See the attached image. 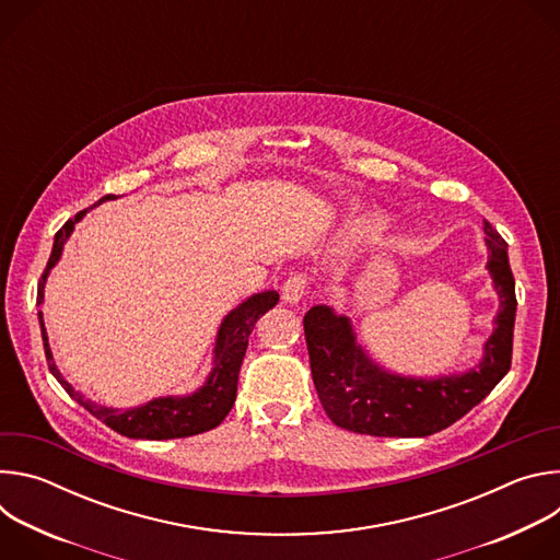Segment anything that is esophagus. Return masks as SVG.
<instances>
[{"instance_id": "1", "label": "esophagus", "mask_w": 560, "mask_h": 560, "mask_svg": "<svg viewBox=\"0 0 560 560\" xmlns=\"http://www.w3.org/2000/svg\"><path fill=\"white\" fill-rule=\"evenodd\" d=\"M307 283H310L307 272H294V275H290V277L283 281V288H281L283 301H285V303H296V301L305 294Z\"/></svg>"}]
</instances>
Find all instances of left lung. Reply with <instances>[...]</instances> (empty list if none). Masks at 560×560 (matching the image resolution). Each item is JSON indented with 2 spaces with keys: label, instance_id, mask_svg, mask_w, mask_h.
<instances>
[{
  "label": "left lung",
  "instance_id": "left-lung-1",
  "mask_svg": "<svg viewBox=\"0 0 560 560\" xmlns=\"http://www.w3.org/2000/svg\"><path fill=\"white\" fill-rule=\"evenodd\" d=\"M488 270L501 296L497 330L476 370L443 378H406L376 368L354 343L346 316L314 305L303 316L314 387L330 421L370 436H430L456 423L497 387L512 365L516 316L514 275L505 238L486 221Z\"/></svg>",
  "mask_w": 560,
  "mask_h": 560
}]
</instances>
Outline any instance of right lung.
<instances>
[{"instance_id": "1", "label": "right lung", "mask_w": 560, "mask_h": 560, "mask_svg": "<svg viewBox=\"0 0 560 560\" xmlns=\"http://www.w3.org/2000/svg\"><path fill=\"white\" fill-rule=\"evenodd\" d=\"M115 199V195L102 197L97 203ZM86 214V210L77 212L74 219H68L55 234V244L50 259L46 264V270L42 272L39 285H37V303L44 301V283L50 272V268L59 261L61 250L66 238L70 236L74 223ZM279 303V292L268 290L261 294H253L248 301H244L238 307H234L219 328L217 335V346H214V368L206 381L203 387H199L195 394L184 396V398H154V401L132 408V410H113L93 404L91 398H84L79 392L70 387V383L59 374V370L52 363V354L48 348V337L46 328L42 322V312H39V326H42V339H44V352L50 372L55 378L61 383V387L72 396L74 401L86 408L93 417H97L102 423H106L110 430L119 432L121 436L128 439H150V441H164V439H184V436H195L201 432H208L217 428L228 412L234 406L236 398V381H238V368H242V361L246 357L248 348V337L255 330V324L259 318L272 310Z\"/></svg>"}]
</instances>
